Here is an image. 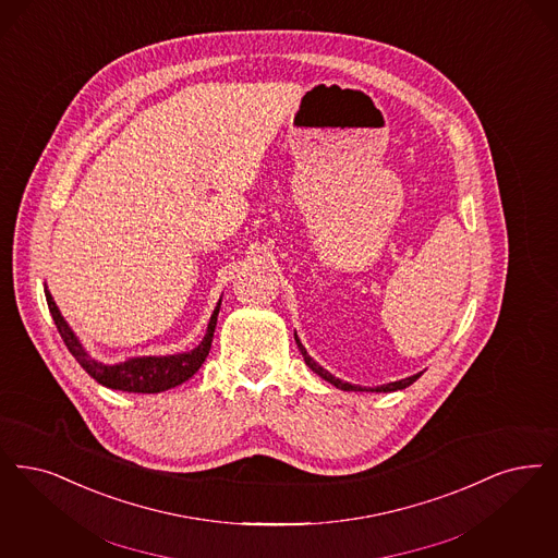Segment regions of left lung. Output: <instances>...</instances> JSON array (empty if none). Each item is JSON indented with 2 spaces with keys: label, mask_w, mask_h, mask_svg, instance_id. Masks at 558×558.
Segmentation results:
<instances>
[{
  "label": "left lung",
  "mask_w": 558,
  "mask_h": 558,
  "mask_svg": "<svg viewBox=\"0 0 558 558\" xmlns=\"http://www.w3.org/2000/svg\"><path fill=\"white\" fill-rule=\"evenodd\" d=\"M294 340H296V347H299V351H301V355L305 359V363L310 365V369L315 372L319 378L326 379V381H330L332 386L336 388H340V390H347V392H351V390H355V392H395V390H402V388H407V386H411L415 379L420 378L424 372H420V374H415V376H409V378L397 379V381H390V384H381V386H376V388H365V386H357V384H351V381H342L340 378H335L328 369H324L317 361H313L312 355L307 353V349L301 344V340H299V336L294 332Z\"/></svg>",
  "instance_id": "left-lung-1"
}]
</instances>
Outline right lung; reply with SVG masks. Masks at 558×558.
<instances>
[{"label":"right lung","mask_w":558,"mask_h":558,"mask_svg":"<svg viewBox=\"0 0 558 558\" xmlns=\"http://www.w3.org/2000/svg\"><path fill=\"white\" fill-rule=\"evenodd\" d=\"M45 299H47V305H49V313H51V317L58 326V332L66 342L68 351L72 353V357L81 363V367L89 374L90 378L97 379L101 386H108L112 390L141 392V395H156V392L170 390L182 381L193 378L199 372L203 361L209 355L216 324H218V313H220V305H222V299H220L216 310L211 313V317H209L207 332L193 351L166 355V357H156V355L131 357L110 365V363H101V361L90 357L87 349L83 347V342L76 338L72 328L68 326L64 315L60 313L51 292L47 289H45Z\"/></svg>","instance_id":"right-lung-1"}]
</instances>
